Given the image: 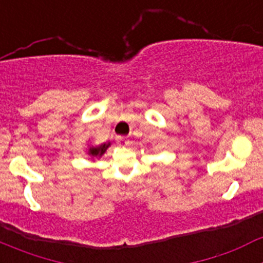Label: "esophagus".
<instances>
[{
  "label": "esophagus",
  "mask_w": 263,
  "mask_h": 263,
  "mask_svg": "<svg viewBox=\"0 0 263 263\" xmlns=\"http://www.w3.org/2000/svg\"><path fill=\"white\" fill-rule=\"evenodd\" d=\"M117 143L120 146H127L129 145V141L125 137H117Z\"/></svg>",
  "instance_id": "esophagus-1"
}]
</instances>
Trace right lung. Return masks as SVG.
Returning a JSON list of instances; mask_svg holds the SVG:
<instances>
[{
	"mask_svg": "<svg viewBox=\"0 0 263 263\" xmlns=\"http://www.w3.org/2000/svg\"><path fill=\"white\" fill-rule=\"evenodd\" d=\"M110 146V142H105V143H101V145H97V146H93V145H89L88 146V157H90L92 159H96V158H101L104 154H105L106 148Z\"/></svg>",
	"mask_w": 263,
	"mask_h": 263,
	"instance_id": "1",
	"label": "right lung"
}]
</instances>
